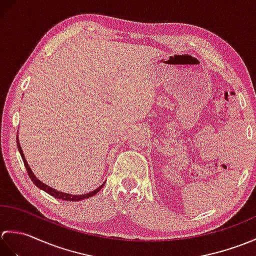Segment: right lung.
<instances>
[{"mask_svg": "<svg viewBox=\"0 0 256 256\" xmlns=\"http://www.w3.org/2000/svg\"><path fill=\"white\" fill-rule=\"evenodd\" d=\"M18 150H20V153L22 160H23V162H24V165H25V167H26L27 174H28V176H30V178L32 179V182H34L38 188H40L42 190H44V192H46L47 194H50V196H52V197L58 198V199H60V200H67V201H79V200H84V199H86V198L92 197V196H94L96 192H99L100 190H101V188H102L103 186H104V184H101V186H100L99 188H96V190H94V192H88L86 194H64V192H57L56 189H52V187L47 186V184H45L44 182H42L40 180V179H37V178L35 177L34 174H32V170L30 168L28 164H27V162H26V160H25L24 154H23V150H22V148H20V143H18Z\"/></svg>", "mask_w": 256, "mask_h": 256, "instance_id": "add662e5", "label": "right lung"}]
</instances>
